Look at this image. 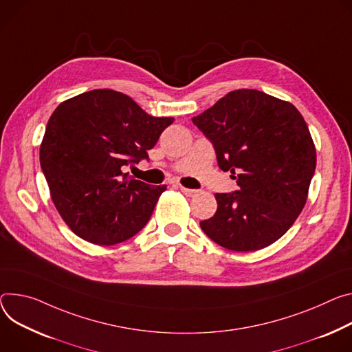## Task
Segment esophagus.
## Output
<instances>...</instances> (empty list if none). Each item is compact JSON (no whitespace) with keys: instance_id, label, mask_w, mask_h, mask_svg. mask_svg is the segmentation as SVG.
<instances>
[{"instance_id":"34e87169","label":"esophagus","mask_w":352,"mask_h":352,"mask_svg":"<svg viewBox=\"0 0 352 352\" xmlns=\"http://www.w3.org/2000/svg\"><path fill=\"white\" fill-rule=\"evenodd\" d=\"M179 189H181V192H182L184 195H186V197H194V195H197V192H198V190H195V189L185 188V186H182V185H179Z\"/></svg>"}]
</instances>
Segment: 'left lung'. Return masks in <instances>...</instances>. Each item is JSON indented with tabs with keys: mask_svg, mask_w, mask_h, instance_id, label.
<instances>
[{
	"mask_svg": "<svg viewBox=\"0 0 352 352\" xmlns=\"http://www.w3.org/2000/svg\"><path fill=\"white\" fill-rule=\"evenodd\" d=\"M212 142L219 168L239 190L216 194V213L199 225L232 251L261 250L302 212L316 170V148L300 112L257 89H236L192 118Z\"/></svg>",
	"mask_w": 352,
	"mask_h": 352,
	"instance_id": "obj_1",
	"label": "left lung"
}]
</instances>
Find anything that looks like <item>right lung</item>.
Listing matches in <instances>:
<instances>
[{
    "label": "right lung",
    "instance_id": "obj_1",
    "mask_svg": "<svg viewBox=\"0 0 352 352\" xmlns=\"http://www.w3.org/2000/svg\"><path fill=\"white\" fill-rule=\"evenodd\" d=\"M174 118H154L131 97L92 89L61 102L41 144L52 201L81 239L113 245L146 225L166 185L133 179L123 168L148 160Z\"/></svg>",
    "mask_w": 352,
    "mask_h": 352
}]
</instances>
